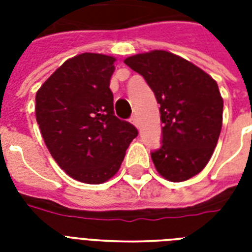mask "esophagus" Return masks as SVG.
I'll use <instances>...</instances> for the list:
<instances>
[{
  "instance_id": "1",
  "label": "esophagus",
  "mask_w": 252,
  "mask_h": 252,
  "mask_svg": "<svg viewBox=\"0 0 252 252\" xmlns=\"http://www.w3.org/2000/svg\"><path fill=\"white\" fill-rule=\"evenodd\" d=\"M130 123H132L136 128H138V120L136 116H132V118H130Z\"/></svg>"
}]
</instances>
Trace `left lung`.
<instances>
[{
  "label": "left lung",
  "instance_id": "8db88e82",
  "mask_svg": "<svg viewBox=\"0 0 252 252\" xmlns=\"http://www.w3.org/2000/svg\"><path fill=\"white\" fill-rule=\"evenodd\" d=\"M141 74L161 104L162 146L152 153L158 174L170 182L197 175L211 159L222 126L223 99L213 78L163 49L124 60Z\"/></svg>",
  "mask_w": 252,
  "mask_h": 252
}]
</instances>
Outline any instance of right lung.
<instances>
[{
    "mask_svg": "<svg viewBox=\"0 0 252 252\" xmlns=\"http://www.w3.org/2000/svg\"><path fill=\"white\" fill-rule=\"evenodd\" d=\"M112 56L81 53L36 93V122L49 153L70 178L102 184L119 171L137 129L114 114Z\"/></svg>",
    "mask_w": 252,
    "mask_h": 252,
    "instance_id": "right-lung-1",
    "label": "right lung"
}]
</instances>
